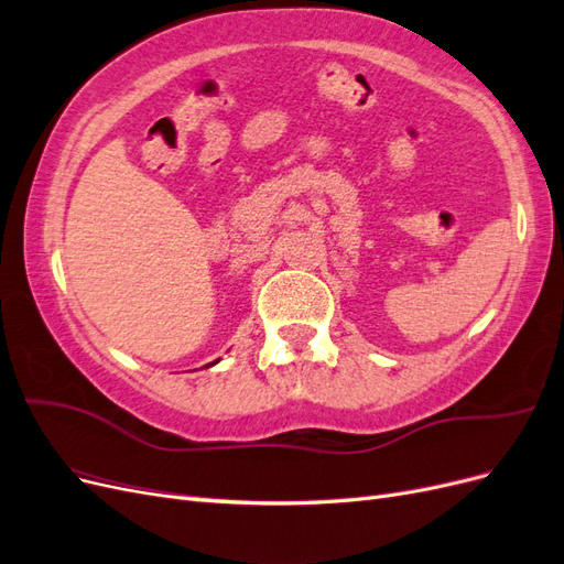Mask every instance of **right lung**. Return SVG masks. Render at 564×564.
<instances>
[{
    "instance_id": "1",
    "label": "right lung",
    "mask_w": 564,
    "mask_h": 564,
    "mask_svg": "<svg viewBox=\"0 0 564 564\" xmlns=\"http://www.w3.org/2000/svg\"><path fill=\"white\" fill-rule=\"evenodd\" d=\"M216 362H218V360H216ZM216 362H212V365H216Z\"/></svg>"
}]
</instances>
